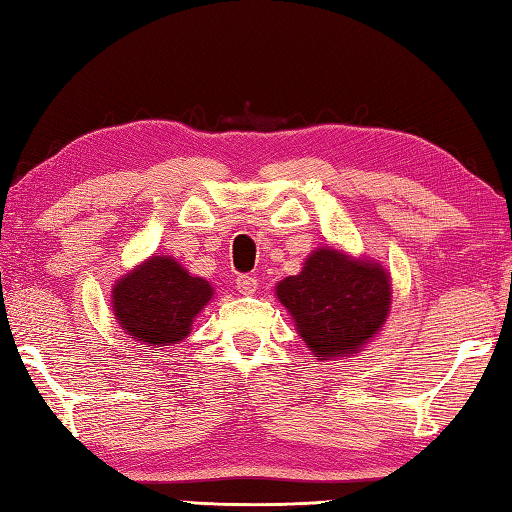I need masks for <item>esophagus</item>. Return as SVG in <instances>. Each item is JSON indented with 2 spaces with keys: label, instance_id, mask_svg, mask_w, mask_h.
Instances as JSON below:
<instances>
[{
  "label": "esophagus",
  "instance_id": "1",
  "mask_svg": "<svg viewBox=\"0 0 512 512\" xmlns=\"http://www.w3.org/2000/svg\"><path fill=\"white\" fill-rule=\"evenodd\" d=\"M235 284H237V290L242 292V295H255V290H257V279L255 277L239 275L235 279Z\"/></svg>",
  "mask_w": 512,
  "mask_h": 512
}]
</instances>
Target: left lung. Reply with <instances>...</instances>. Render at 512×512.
<instances>
[{
    "mask_svg": "<svg viewBox=\"0 0 512 512\" xmlns=\"http://www.w3.org/2000/svg\"><path fill=\"white\" fill-rule=\"evenodd\" d=\"M275 292L319 361L356 354L380 332L391 308L387 270L332 246L314 250L301 273L279 281Z\"/></svg>",
    "mask_w": 512,
    "mask_h": 512,
    "instance_id": "left-lung-1",
    "label": "left lung"
}]
</instances>
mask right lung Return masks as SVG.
<instances>
[{
	"instance_id": "1",
	"label": "right lung",
	"mask_w": 512,
	"mask_h": 512,
	"mask_svg": "<svg viewBox=\"0 0 512 512\" xmlns=\"http://www.w3.org/2000/svg\"><path fill=\"white\" fill-rule=\"evenodd\" d=\"M213 297L202 277H193L176 259L154 255L114 284L112 310L118 325L145 347L180 343Z\"/></svg>"
}]
</instances>
